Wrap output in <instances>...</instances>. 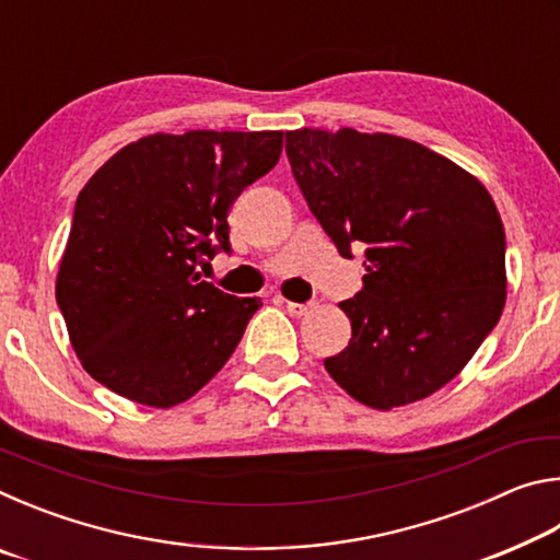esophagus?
Masks as SVG:
<instances>
[{
  "mask_svg": "<svg viewBox=\"0 0 560 560\" xmlns=\"http://www.w3.org/2000/svg\"><path fill=\"white\" fill-rule=\"evenodd\" d=\"M316 306L314 303H296V301H287V311L291 316H296V318H301V316H308L311 311H314Z\"/></svg>",
  "mask_w": 560,
  "mask_h": 560,
  "instance_id": "1",
  "label": "esophagus"
}]
</instances>
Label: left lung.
I'll use <instances>...</instances> for the list:
<instances>
[{
    "label": "left lung",
    "instance_id": "obj_1",
    "mask_svg": "<svg viewBox=\"0 0 560 560\" xmlns=\"http://www.w3.org/2000/svg\"><path fill=\"white\" fill-rule=\"evenodd\" d=\"M287 155L340 257L365 252L363 291L338 303L353 330L324 360L328 375L375 410L438 393L506 303V236L489 189L390 132L289 130Z\"/></svg>",
    "mask_w": 560,
    "mask_h": 560
}]
</instances>
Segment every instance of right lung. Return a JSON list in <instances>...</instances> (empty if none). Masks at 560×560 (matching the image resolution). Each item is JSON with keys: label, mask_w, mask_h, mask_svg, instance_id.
Segmentation results:
<instances>
[{"label": "right lung", "mask_w": 560, "mask_h": 560, "mask_svg": "<svg viewBox=\"0 0 560 560\" xmlns=\"http://www.w3.org/2000/svg\"><path fill=\"white\" fill-rule=\"evenodd\" d=\"M283 130L153 132L79 192L56 301L83 371L148 407L192 397L234 353L261 299L197 267L230 252V207L279 163Z\"/></svg>", "instance_id": "add662e5"}]
</instances>
